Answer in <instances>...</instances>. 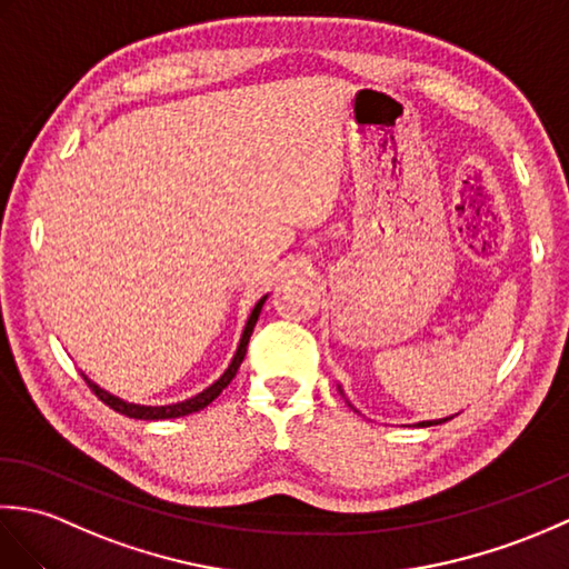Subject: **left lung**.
Instances as JSON below:
<instances>
[{"mask_svg": "<svg viewBox=\"0 0 569 569\" xmlns=\"http://www.w3.org/2000/svg\"><path fill=\"white\" fill-rule=\"evenodd\" d=\"M445 420H447V418H445ZM432 422H435V420H426V422H418V426H422V428H428V426H432ZM440 422H442V420H440Z\"/></svg>", "mask_w": 569, "mask_h": 569, "instance_id": "8db88e82", "label": "left lung"}]
</instances>
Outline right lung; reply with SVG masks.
I'll use <instances>...</instances> for the list:
<instances>
[{"label": "right lung", "instance_id": "1", "mask_svg": "<svg viewBox=\"0 0 569 569\" xmlns=\"http://www.w3.org/2000/svg\"><path fill=\"white\" fill-rule=\"evenodd\" d=\"M263 300H266V296L259 300L257 306H253L251 316H249V320H247V328H244V332H241L237 355H234V359H232V365H229V369L222 373L220 379H217V381L210 386V389H204L202 393L188 398V401H183V403H173V406H137V403H127V401H122V398H117V396H112V393H107L104 389H100V386L92 383L88 377H84V373H82V379L88 381L90 391H92L94 396H98L104 406H110L112 410H117V413L129 416V418H137V420H166V418H180V416L198 413V410H202L204 406H210V403L214 401V398L227 389L229 381H232V379L237 377V369L241 367V361H244L249 337H251V332H253V325H257V320H259V312H261V308H263Z\"/></svg>", "mask_w": 569, "mask_h": 569}]
</instances>
